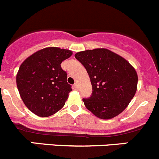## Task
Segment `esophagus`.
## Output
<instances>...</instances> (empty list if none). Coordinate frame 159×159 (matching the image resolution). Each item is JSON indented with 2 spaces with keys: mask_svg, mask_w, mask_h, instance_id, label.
I'll list each match as a JSON object with an SVG mask.
<instances>
[{
  "mask_svg": "<svg viewBox=\"0 0 159 159\" xmlns=\"http://www.w3.org/2000/svg\"><path fill=\"white\" fill-rule=\"evenodd\" d=\"M73 88L75 89V90H78V89H79V86H78V84H77V83H75V84H74Z\"/></svg>",
  "mask_w": 159,
  "mask_h": 159,
  "instance_id": "esophagus-1",
  "label": "esophagus"
}]
</instances>
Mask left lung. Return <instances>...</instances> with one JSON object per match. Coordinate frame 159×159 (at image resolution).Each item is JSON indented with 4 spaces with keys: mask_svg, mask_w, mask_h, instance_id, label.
Returning a JSON list of instances; mask_svg holds the SVG:
<instances>
[{
    "mask_svg": "<svg viewBox=\"0 0 159 159\" xmlns=\"http://www.w3.org/2000/svg\"><path fill=\"white\" fill-rule=\"evenodd\" d=\"M75 58L87 69L93 89L91 96L83 99L86 108L101 119H112L126 109L138 81L129 61L105 48L80 51Z\"/></svg>",
    "mask_w": 159,
    "mask_h": 159,
    "instance_id": "8db88e82",
    "label": "left lung"
}]
</instances>
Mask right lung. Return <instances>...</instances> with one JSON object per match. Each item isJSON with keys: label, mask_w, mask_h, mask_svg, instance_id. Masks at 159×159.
<instances>
[{"label": "right lung", "mask_w": 159, "mask_h": 159, "mask_svg": "<svg viewBox=\"0 0 159 159\" xmlns=\"http://www.w3.org/2000/svg\"><path fill=\"white\" fill-rule=\"evenodd\" d=\"M72 51L49 47L37 51L21 64L16 84L25 106L40 117H48L66 104L71 85L61 63Z\"/></svg>", "instance_id": "right-lung-1"}]
</instances>
